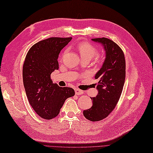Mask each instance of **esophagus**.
<instances>
[{"mask_svg": "<svg viewBox=\"0 0 153 153\" xmlns=\"http://www.w3.org/2000/svg\"><path fill=\"white\" fill-rule=\"evenodd\" d=\"M75 92H76V95H82V94L83 93V91L82 90H80L79 89H75Z\"/></svg>", "mask_w": 153, "mask_h": 153, "instance_id": "1", "label": "esophagus"}]
</instances>
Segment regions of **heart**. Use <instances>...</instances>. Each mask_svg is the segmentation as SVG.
<instances>
[{
	"mask_svg": "<svg viewBox=\"0 0 153 153\" xmlns=\"http://www.w3.org/2000/svg\"><path fill=\"white\" fill-rule=\"evenodd\" d=\"M77 49L79 51L81 58L91 59L97 54V48L93 45L87 42H82L77 45Z\"/></svg>",
	"mask_w": 153,
	"mask_h": 153,
	"instance_id": "heart-1",
	"label": "heart"
}]
</instances>
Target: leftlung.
Returning a JSON list of instances; mask_svg holds the SVG:
<instances>
[{"mask_svg":"<svg viewBox=\"0 0 153 153\" xmlns=\"http://www.w3.org/2000/svg\"><path fill=\"white\" fill-rule=\"evenodd\" d=\"M101 43L106 51V58L95 75L99 80L98 95L93 100L91 108L83 110V115L92 122L100 121L114 109L121 96L126 78V60L123 52L115 42L108 38L92 39Z\"/></svg>","mask_w":153,"mask_h":153,"instance_id":"obj_1","label":"left lung"}]
</instances>
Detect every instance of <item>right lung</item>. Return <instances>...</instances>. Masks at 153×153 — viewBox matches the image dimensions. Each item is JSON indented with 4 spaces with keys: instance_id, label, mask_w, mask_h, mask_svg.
<instances>
[{
    "instance_id": "1",
    "label": "right lung",
    "mask_w": 153,
    "mask_h": 153,
    "mask_svg": "<svg viewBox=\"0 0 153 153\" xmlns=\"http://www.w3.org/2000/svg\"><path fill=\"white\" fill-rule=\"evenodd\" d=\"M71 37H50L32 46L23 66V82L34 111L41 118L51 120L58 116L68 98L75 95L71 87L54 83L51 73L58 69V58Z\"/></svg>"
}]
</instances>
